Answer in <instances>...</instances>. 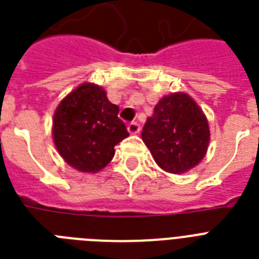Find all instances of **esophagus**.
I'll return each instance as SVG.
<instances>
[{
    "instance_id": "obj_1",
    "label": "esophagus",
    "mask_w": 259,
    "mask_h": 259,
    "mask_svg": "<svg viewBox=\"0 0 259 259\" xmlns=\"http://www.w3.org/2000/svg\"><path fill=\"white\" fill-rule=\"evenodd\" d=\"M127 130H129L130 134H137L140 133L141 127H140V123H137V122H132V123L127 125Z\"/></svg>"
}]
</instances>
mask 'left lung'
Returning <instances> with one entry per match:
<instances>
[{
	"instance_id": "8db88e82",
	"label": "left lung",
	"mask_w": 259,
	"mask_h": 259,
	"mask_svg": "<svg viewBox=\"0 0 259 259\" xmlns=\"http://www.w3.org/2000/svg\"><path fill=\"white\" fill-rule=\"evenodd\" d=\"M141 137L157 165L179 175L192 169L207 153L208 121L188 94L175 93L154 106Z\"/></svg>"
}]
</instances>
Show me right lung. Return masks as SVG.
I'll return each mask as SVG.
<instances>
[{
	"mask_svg": "<svg viewBox=\"0 0 259 259\" xmlns=\"http://www.w3.org/2000/svg\"><path fill=\"white\" fill-rule=\"evenodd\" d=\"M119 107L94 83L71 91L54 114L52 134L59 154L80 172L103 169L114 157V146L129 136L118 118Z\"/></svg>",
	"mask_w": 259,
	"mask_h": 259,
	"instance_id": "obj_1",
	"label": "right lung"
}]
</instances>
